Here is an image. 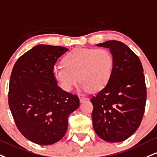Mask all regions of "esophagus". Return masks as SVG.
<instances>
[{
	"label": "esophagus",
	"instance_id": "obj_1",
	"mask_svg": "<svg viewBox=\"0 0 157 157\" xmlns=\"http://www.w3.org/2000/svg\"><path fill=\"white\" fill-rule=\"evenodd\" d=\"M87 100H88V98H86V97H80V103L84 102V101H87Z\"/></svg>",
	"mask_w": 157,
	"mask_h": 157
}]
</instances>
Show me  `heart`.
I'll return each instance as SVG.
<instances>
[{
    "mask_svg": "<svg viewBox=\"0 0 157 157\" xmlns=\"http://www.w3.org/2000/svg\"><path fill=\"white\" fill-rule=\"evenodd\" d=\"M63 63L54 67L53 77L67 92L72 90L78 79L83 91L102 89L113 73V57L106 49L75 48L64 57Z\"/></svg>",
    "mask_w": 157,
    "mask_h": 157,
    "instance_id": "b5f03b06",
    "label": "heart"
}]
</instances>
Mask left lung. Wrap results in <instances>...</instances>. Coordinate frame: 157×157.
<instances>
[{
	"mask_svg": "<svg viewBox=\"0 0 157 157\" xmlns=\"http://www.w3.org/2000/svg\"><path fill=\"white\" fill-rule=\"evenodd\" d=\"M96 45L109 49L113 69L107 86L90 99L94 129L107 142H122L138 129L144 114L146 87L142 63L121 41Z\"/></svg>",
	"mask_w": 157,
	"mask_h": 157,
	"instance_id": "1",
	"label": "left lung"
}]
</instances>
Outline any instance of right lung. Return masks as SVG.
<instances>
[{
    "label": "right lung",
    "instance_id": "add662e5",
    "mask_svg": "<svg viewBox=\"0 0 157 157\" xmlns=\"http://www.w3.org/2000/svg\"><path fill=\"white\" fill-rule=\"evenodd\" d=\"M69 50L38 44L22 55L13 67L9 105L22 135L39 145H52L63 138L68 116L80 106L77 96L58 86L53 69Z\"/></svg>",
    "mask_w": 157,
    "mask_h": 157
}]
</instances>
